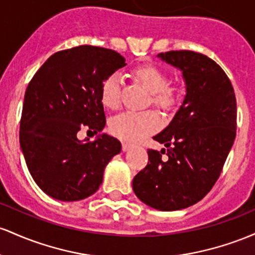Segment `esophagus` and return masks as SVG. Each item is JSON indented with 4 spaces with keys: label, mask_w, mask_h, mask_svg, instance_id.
<instances>
[{
    "label": "esophagus",
    "mask_w": 255,
    "mask_h": 255,
    "mask_svg": "<svg viewBox=\"0 0 255 255\" xmlns=\"http://www.w3.org/2000/svg\"><path fill=\"white\" fill-rule=\"evenodd\" d=\"M122 145H123V150L124 151L128 150L131 147H132V144H131V143H128V142H123Z\"/></svg>",
    "instance_id": "34e87169"
}]
</instances>
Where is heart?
I'll list each match as a JSON object with an SVG mask.
<instances>
[{"label": "heart", "mask_w": 255, "mask_h": 255, "mask_svg": "<svg viewBox=\"0 0 255 255\" xmlns=\"http://www.w3.org/2000/svg\"><path fill=\"white\" fill-rule=\"evenodd\" d=\"M132 74L151 93V101L164 111H173L181 104L184 87L181 83H170L167 72L154 65H142L133 68ZM122 79L119 74H110L102 82L101 101L106 108L116 111L120 107ZM161 127V118L154 111L135 113L127 112L111 122L113 135L128 141H137L143 136L155 132Z\"/></svg>", "instance_id": "heart-1"}]
</instances>
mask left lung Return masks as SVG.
Masks as SVG:
<instances>
[{
    "mask_svg": "<svg viewBox=\"0 0 255 255\" xmlns=\"http://www.w3.org/2000/svg\"><path fill=\"white\" fill-rule=\"evenodd\" d=\"M158 56L182 71L187 95L168 127L153 137L167 149H148V164L132 188L145 205L176 211L204 199L218 181L236 137V97L227 73L204 54Z\"/></svg>",
    "mask_w": 255,
    "mask_h": 255,
    "instance_id": "left-lung-1",
    "label": "left lung"
}]
</instances>
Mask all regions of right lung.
<instances>
[{
  "label": "right lung",
  "instance_id": "right-lung-1",
  "mask_svg": "<svg viewBox=\"0 0 255 255\" xmlns=\"http://www.w3.org/2000/svg\"><path fill=\"white\" fill-rule=\"evenodd\" d=\"M125 58L116 50L79 45L53 54L26 88L20 119V147L27 168L45 194L78 201L101 185L106 165L122 144L104 135L79 141L83 128L94 133L106 125L102 82Z\"/></svg>",
  "mask_w": 255,
  "mask_h": 255
}]
</instances>
